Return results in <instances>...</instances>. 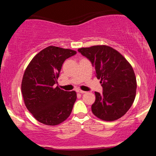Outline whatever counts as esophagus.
Returning <instances> with one entry per match:
<instances>
[{
  "mask_svg": "<svg viewBox=\"0 0 156 156\" xmlns=\"http://www.w3.org/2000/svg\"><path fill=\"white\" fill-rule=\"evenodd\" d=\"M77 92H78V93H80V94H84V93H86L85 91L80 90V89H78V90H77Z\"/></svg>",
  "mask_w": 156,
  "mask_h": 156,
  "instance_id": "esophagus-1",
  "label": "esophagus"
}]
</instances>
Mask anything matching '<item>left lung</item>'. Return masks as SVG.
Instances as JSON below:
<instances>
[{
	"instance_id": "obj_1",
	"label": "left lung",
	"mask_w": 156,
	"mask_h": 156,
	"mask_svg": "<svg viewBox=\"0 0 156 156\" xmlns=\"http://www.w3.org/2000/svg\"><path fill=\"white\" fill-rule=\"evenodd\" d=\"M78 51L90 61L103 87V93L94 92L92 113L104 121L119 119L135 100L137 84L132 66L121 53L107 45L81 48Z\"/></svg>"
}]
</instances>
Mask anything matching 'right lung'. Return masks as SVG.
Here are the masks:
<instances>
[{"label": "right lung", "mask_w": 156, "mask_h": 156, "mask_svg": "<svg viewBox=\"0 0 156 156\" xmlns=\"http://www.w3.org/2000/svg\"><path fill=\"white\" fill-rule=\"evenodd\" d=\"M75 54L73 50L49 46L37 53L26 67L21 84L23 100L39 122L56 125L70 115L76 92H66L55 84L64 61Z\"/></svg>", "instance_id": "right-lung-1"}]
</instances>
